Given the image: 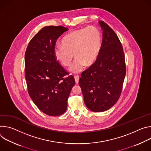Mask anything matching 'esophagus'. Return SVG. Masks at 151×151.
I'll use <instances>...</instances> for the list:
<instances>
[{
  "instance_id": "esophagus-1",
  "label": "esophagus",
  "mask_w": 151,
  "mask_h": 151,
  "mask_svg": "<svg viewBox=\"0 0 151 151\" xmlns=\"http://www.w3.org/2000/svg\"><path fill=\"white\" fill-rule=\"evenodd\" d=\"M74 78H75V80H76V83H77V84H78V81H79L80 77L78 76H74Z\"/></svg>"
}]
</instances>
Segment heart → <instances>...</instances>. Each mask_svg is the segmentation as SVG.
Returning a JSON list of instances; mask_svg holds the SVG:
<instances>
[{"label": "heart", "mask_w": 151, "mask_h": 151, "mask_svg": "<svg viewBox=\"0 0 151 151\" xmlns=\"http://www.w3.org/2000/svg\"><path fill=\"white\" fill-rule=\"evenodd\" d=\"M62 45H56L54 53L56 59L64 66H71L74 53L76 59L71 71L78 73L86 65H92L97 59L101 47V35L99 30L91 26L77 29L66 35L62 40Z\"/></svg>", "instance_id": "heart-1"}]
</instances>
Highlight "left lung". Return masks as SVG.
Listing matches in <instances>:
<instances>
[{
  "instance_id": "left-lung-1",
  "label": "left lung",
  "mask_w": 151,
  "mask_h": 151,
  "mask_svg": "<svg viewBox=\"0 0 151 151\" xmlns=\"http://www.w3.org/2000/svg\"><path fill=\"white\" fill-rule=\"evenodd\" d=\"M101 47L95 62L81 74L79 85L86 107L95 112L104 111L118 101L126 74L122 44L114 30L103 21Z\"/></svg>"
}]
</instances>
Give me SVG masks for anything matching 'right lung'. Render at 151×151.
<instances>
[{
    "instance_id": "right-lung-1",
    "label": "right lung",
    "mask_w": 151,
    "mask_h": 151,
    "mask_svg": "<svg viewBox=\"0 0 151 151\" xmlns=\"http://www.w3.org/2000/svg\"><path fill=\"white\" fill-rule=\"evenodd\" d=\"M68 29L49 26L41 29L28 44L25 56V77L33 102L43 113L52 116L63 114L76 81L57 60V39Z\"/></svg>"
}]
</instances>
